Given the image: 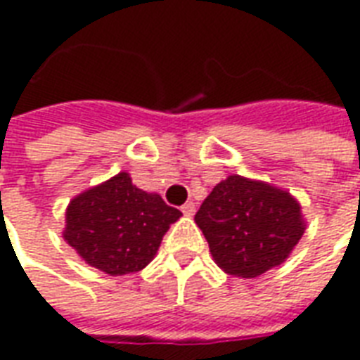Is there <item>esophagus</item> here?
<instances>
[{
	"mask_svg": "<svg viewBox=\"0 0 360 360\" xmlns=\"http://www.w3.org/2000/svg\"><path fill=\"white\" fill-rule=\"evenodd\" d=\"M181 212H183L185 216H193V214H195V212H196L195 202H185V204H183V206H181Z\"/></svg>",
	"mask_w": 360,
	"mask_h": 360,
	"instance_id": "esophagus-1",
	"label": "esophagus"
}]
</instances>
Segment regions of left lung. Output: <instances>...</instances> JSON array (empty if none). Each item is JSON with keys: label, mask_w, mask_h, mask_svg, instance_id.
Returning a JSON list of instances; mask_svg holds the SVG:
<instances>
[{"label": "left lung", "mask_w": 360, "mask_h": 360, "mask_svg": "<svg viewBox=\"0 0 360 360\" xmlns=\"http://www.w3.org/2000/svg\"><path fill=\"white\" fill-rule=\"evenodd\" d=\"M195 221L216 264L237 278H257L281 264L304 233L293 196L241 175L218 183Z\"/></svg>", "instance_id": "1"}]
</instances>
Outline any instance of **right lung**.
Returning <instances> with one entry per match:
<instances>
[{"instance_id": "right-lung-1", "label": "right lung", "mask_w": 360, "mask_h": 360, "mask_svg": "<svg viewBox=\"0 0 360 360\" xmlns=\"http://www.w3.org/2000/svg\"><path fill=\"white\" fill-rule=\"evenodd\" d=\"M179 216L160 195L134 187L123 172L71 200L63 237L86 264L125 276L148 264Z\"/></svg>"}]
</instances>
